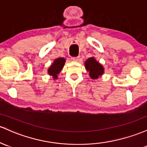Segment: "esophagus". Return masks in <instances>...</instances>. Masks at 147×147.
<instances>
[{"label": "esophagus", "mask_w": 147, "mask_h": 147, "mask_svg": "<svg viewBox=\"0 0 147 147\" xmlns=\"http://www.w3.org/2000/svg\"><path fill=\"white\" fill-rule=\"evenodd\" d=\"M80 57H71V60L73 61H79L80 60Z\"/></svg>", "instance_id": "obj_1"}]
</instances>
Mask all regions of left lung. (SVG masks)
I'll return each mask as SVG.
<instances>
[{
	"label": "left lung",
	"instance_id": "obj_1",
	"mask_svg": "<svg viewBox=\"0 0 147 147\" xmlns=\"http://www.w3.org/2000/svg\"><path fill=\"white\" fill-rule=\"evenodd\" d=\"M85 67L87 71L90 73V77L93 79L98 78V76H101L104 71L103 66L98 63L94 57L87 59L85 62Z\"/></svg>",
	"mask_w": 147,
	"mask_h": 147
}]
</instances>
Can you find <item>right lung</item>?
<instances>
[{
  "label": "right lung",
  "instance_id": "1",
  "mask_svg": "<svg viewBox=\"0 0 147 147\" xmlns=\"http://www.w3.org/2000/svg\"><path fill=\"white\" fill-rule=\"evenodd\" d=\"M65 59L62 58H57L54 61L53 64L51 65V67L49 69L48 71V73L49 74V75L52 76L53 77V78H57V74L60 72V71L62 70V69L63 68L64 65H65Z\"/></svg>",
  "mask_w": 147,
  "mask_h": 147
}]
</instances>
